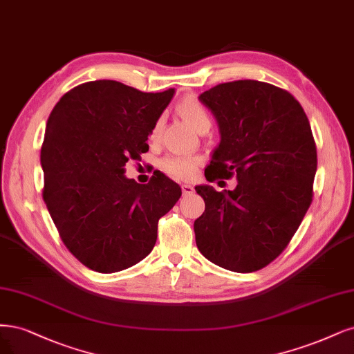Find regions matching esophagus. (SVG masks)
Returning <instances> with one entry per match:
<instances>
[{
	"label": "esophagus",
	"instance_id": "34e87169",
	"mask_svg": "<svg viewBox=\"0 0 354 354\" xmlns=\"http://www.w3.org/2000/svg\"><path fill=\"white\" fill-rule=\"evenodd\" d=\"M181 190H183V194H190V193H193V186H190V185H181Z\"/></svg>",
	"mask_w": 354,
	"mask_h": 354
}]
</instances>
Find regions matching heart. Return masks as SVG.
<instances>
[{
  "instance_id": "1",
  "label": "heart",
  "mask_w": 354,
  "mask_h": 354,
  "mask_svg": "<svg viewBox=\"0 0 354 354\" xmlns=\"http://www.w3.org/2000/svg\"><path fill=\"white\" fill-rule=\"evenodd\" d=\"M177 111L190 127H193L199 133L202 130H209L212 124V118L208 109H206L201 102L194 100L181 101L177 106ZM161 127H162V121L158 120L153 126L152 136H158V133L161 131ZM199 162H201L199 158L196 156L174 155V156L164 158L161 161V167L167 174L173 176L176 178L187 180L196 174Z\"/></svg>"
}]
</instances>
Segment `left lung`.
<instances>
[{
    "label": "left lung",
    "instance_id": "8db88e82",
    "mask_svg": "<svg viewBox=\"0 0 354 354\" xmlns=\"http://www.w3.org/2000/svg\"><path fill=\"white\" fill-rule=\"evenodd\" d=\"M199 100L221 133L205 177L239 183L194 187L205 201L193 225L198 249L225 270L259 271L284 252L312 203L318 158L309 120L290 92L258 80L216 84Z\"/></svg>",
    "mask_w": 354,
    "mask_h": 354
}]
</instances>
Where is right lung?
Masks as SVG:
<instances>
[{
    "label": "right lung",
    "instance_id": "1",
    "mask_svg": "<svg viewBox=\"0 0 354 354\" xmlns=\"http://www.w3.org/2000/svg\"><path fill=\"white\" fill-rule=\"evenodd\" d=\"M173 95L86 82L63 95L48 118L42 196L66 248L92 271H123L146 258L158 221L181 196L160 171L148 185L124 176L126 162L149 151L146 140Z\"/></svg>",
    "mask_w": 354,
    "mask_h": 354
}]
</instances>
